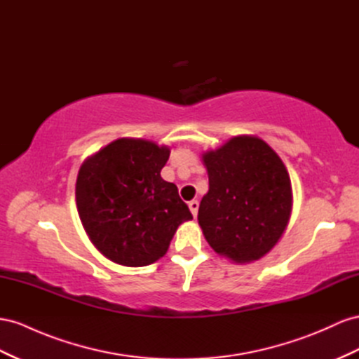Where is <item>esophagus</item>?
Listing matches in <instances>:
<instances>
[{
	"instance_id": "esophagus-1",
	"label": "esophagus",
	"mask_w": 359,
	"mask_h": 359,
	"mask_svg": "<svg viewBox=\"0 0 359 359\" xmlns=\"http://www.w3.org/2000/svg\"><path fill=\"white\" fill-rule=\"evenodd\" d=\"M189 208L191 211L193 217H196L198 216V210H199V202L198 201H190L189 202Z\"/></svg>"
}]
</instances>
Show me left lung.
<instances>
[{
    "mask_svg": "<svg viewBox=\"0 0 359 359\" xmlns=\"http://www.w3.org/2000/svg\"><path fill=\"white\" fill-rule=\"evenodd\" d=\"M201 158L210 184L198 212L203 237L236 264L261 259L292 216L293 189L284 161L252 134L231 137Z\"/></svg>",
    "mask_w": 359,
    "mask_h": 359,
    "instance_id": "1",
    "label": "left lung"
}]
</instances>
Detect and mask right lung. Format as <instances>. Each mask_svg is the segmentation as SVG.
Wrapping results in <instances>:
<instances>
[{
  "label": "right lung",
  "mask_w": 359,
  "mask_h": 359,
  "mask_svg": "<svg viewBox=\"0 0 359 359\" xmlns=\"http://www.w3.org/2000/svg\"><path fill=\"white\" fill-rule=\"evenodd\" d=\"M169 156L166 144L122 137L83 161L76 210L92 245L113 263H156L178 226L193 219L175 184L160 175Z\"/></svg>",
  "instance_id": "right-lung-1"
}]
</instances>
